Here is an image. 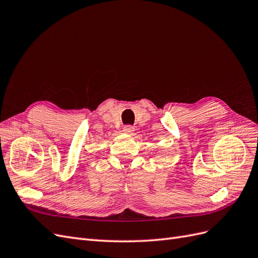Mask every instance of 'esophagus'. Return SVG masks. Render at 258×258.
Segmentation results:
<instances>
[{
  "instance_id": "1",
  "label": "esophagus",
  "mask_w": 258,
  "mask_h": 258,
  "mask_svg": "<svg viewBox=\"0 0 258 258\" xmlns=\"http://www.w3.org/2000/svg\"><path fill=\"white\" fill-rule=\"evenodd\" d=\"M122 132L123 134H126V135H132L135 132V127H132V126H124L123 127V129H122Z\"/></svg>"
}]
</instances>
